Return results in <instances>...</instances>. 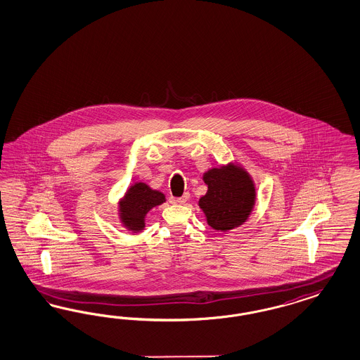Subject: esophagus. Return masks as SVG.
Masks as SVG:
<instances>
[{"mask_svg":"<svg viewBox=\"0 0 360 360\" xmlns=\"http://www.w3.org/2000/svg\"><path fill=\"white\" fill-rule=\"evenodd\" d=\"M188 198H190V194H188V193H185L182 197L175 199V202H176V203H179V205H182V203H185Z\"/></svg>","mask_w":360,"mask_h":360,"instance_id":"34e87169","label":"esophagus"}]
</instances>
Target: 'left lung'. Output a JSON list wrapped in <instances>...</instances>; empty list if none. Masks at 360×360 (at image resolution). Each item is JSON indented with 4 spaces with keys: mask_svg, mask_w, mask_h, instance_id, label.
<instances>
[{
    "mask_svg": "<svg viewBox=\"0 0 360 360\" xmlns=\"http://www.w3.org/2000/svg\"><path fill=\"white\" fill-rule=\"evenodd\" d=\"M203 181L207 193L199 199V207L212 229L227 231L246 222L254 206L255 188L243 169L234 165L211 169Z\"/></svg>",
    "mask_w": 360,
    "mask_h": 360,
    "instance_id": "left-lung-1",
    "label": "left lung"
}]
</instances>
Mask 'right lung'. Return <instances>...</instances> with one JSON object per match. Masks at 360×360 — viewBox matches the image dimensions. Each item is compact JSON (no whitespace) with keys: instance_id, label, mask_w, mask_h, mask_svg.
Returning a JSON list of instances; mask_svg holds the SVG:
<instances>
[{"instance_id":"obj_1","label":"right lung","mask_w":360,"mask_h":360,"mask_svg":"<svg viewBox=\"0 0 360 360\" xmlns=\"http://www.w3.org/2000/svg\"><path fill=\"white\" fill-rule=\"evenodd\" d=\"M165 202V195L151 190L146 184H136L126 193L121 202V219L129 230L139 231L145 227V215L153 207Z\"/></svg>"}]
</instances>
